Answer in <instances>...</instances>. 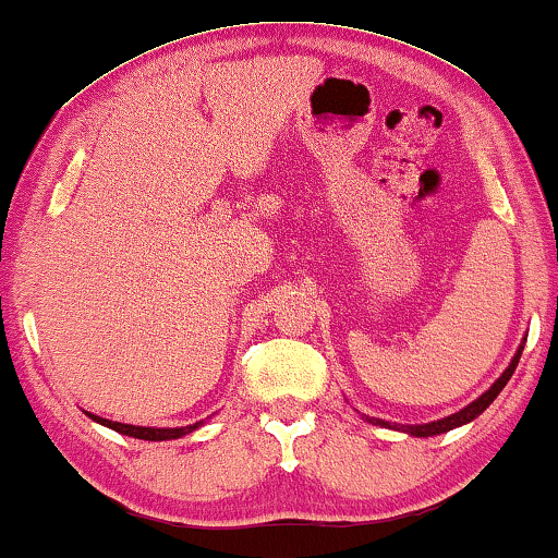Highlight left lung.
Returning a JSON list of instances; mask_svg holds the SVG:
<instances>
[{"instance_id":"obj_1","label":"left lung","mask_w":558,"mask_h":558,"mask_svg":"<svg viewBox=\"0 0 558 558\" xmlns=\"http://www.w3.org/2000/svg\"><path fill=\"white\" fill-rule=\"evenodd\" d=\"M520 353H523V345H520V349H518L515 359L510 361V366L505 368V374L500 376V379L495 381V385H492V387L487 389V392H484V395L480 397V400H474L472 404H466L464 410H459V412H453V415L444 417V421H436V423H425V425H402V430H404V433H410V436H417V438H428V436H438V433L453 430V428H459V425H464V423H469V421H474L476 415H482V412L487 410L492 402H495V397L502 392V387L508 385V381H510V376H512V372H515V366H518V361H520ZM374 423H379V425H387V428H389V423H385V421H374Z\"/></svg>"}]
</instances>
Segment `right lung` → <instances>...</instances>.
Listing matches in <instances>:
<instances>
[{
    "mask_svg": "<svg viewBox=\"0 0 558 558\" xmlns=\"http://www.w3.org/2000/svg\"><path fill=\"white\" fill-rule=\"evenodd\" d=\"M89 417H92V421L107 425V428L122 433V436H133V438H141V440H171V438H182V436H186V433H192V430L199 428V423L186 425V428H141V425H125V423L105 421V417L92 415V412H89Z\"/></svg>",
    "mask_w": 558,
    "mask_h": 558,
    "instance_id": "add662e5",
    "label": "right lung"
}]
</instances>
